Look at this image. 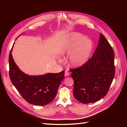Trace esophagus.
I'll list each match as a JSON object with an SVG mask.
<instances>
[{"label": "esophagus", "mask_w": 127, "mask_h": 127, "mask_svg": "<svg viewBox=\"0 0 127 127\" xmlns=\"http://www.w3.org/2000/svg\"><path fill=\"white\" fill-rule=\"evenodd\" d=\"M69 72H68L67 71H65V77H67V76H68L69 75Z\"/></svg>", "instance_id": "34e87169"}]
</instances>
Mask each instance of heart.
<instances>
[{"label": "heart", "instance_id": "obj_1", "mask_svg": "<svg viewBox=\"0 0 127 127\" xmlns=\"http://www.w3.org/2000/svg\"><path fill=\"white\" fill-rule=\"evenodd\" d=\"M94 48L91 39L78 32L69 34L63 42L60 53L62 55H69L68 63L72 67H78L89 60Z\"/></svg>", "mask_w": 127, "mask_h": 127}]
</instances>
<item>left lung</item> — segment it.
<instances>
[{
  "mask_svg": "<svg viewBox=\"0 0 127 127\" xmlns=\"http://www.w3.org/2000/svg\"><path fill=\"white\" fill-rule=\"evenodd\" d=\"M74 81L73 94L82 103L96 102L104 97L115 75L114 53L102 34L92 58L81 67L71 69Z\"/></svg>",
  "mask_w": 127,
  "mask_h": 127,
  "instance_id": "obj_1",
  "label": "left lung"
}]
</instances>
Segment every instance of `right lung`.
Segmentation results:
<instances>
[{
	"instance_id": "right-lung-1",
	"label": "right lung",
	"mask_w": 127,
	"mask_h": 127,
	"mask_svg": "<svg viewBox=\"0 0 127 127\" xmlns=\"http://www.w3.org/2000/svg\"><path fill=\"white\" fill-rule=\"evenodd\" d=\"M14 44L9 58V75L12 84L29 103L36 105L48 104L56 96L59 85L64 78L65 71L38 76L26 74L20 70L12 57Z\"/></svg>"
}]
</instances>
